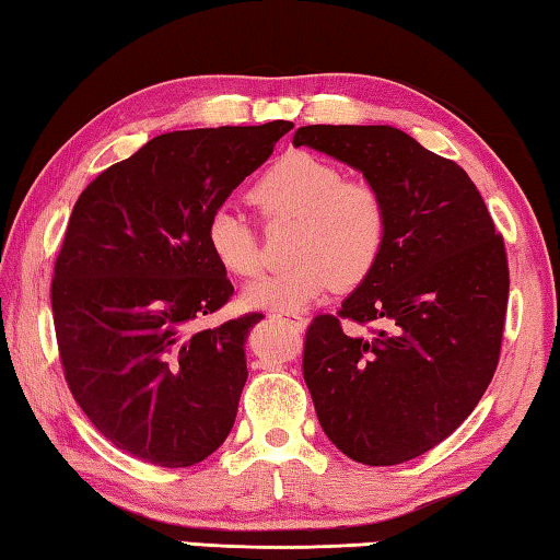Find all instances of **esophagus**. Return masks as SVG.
Returning <instances> with one entry per match:
<instances>
[{
	"label": "esophagus",
	"instance_id": "esophagus-1",
	"mask_svg": "<svg viewBox=\"0 0 560 560\" xmlns=\"http://www.w3.org/2000/svg\"><path fill=\"white\" fill-rule=\"evenodd\" d=\"M273 318L283 320V324H291L293 328H299V330L306 326V318L299 316V314H291V311H277V314H273Z\"/></svg>",
	"mask_w": 560,
	"mask_h": 560
}]
</instances>
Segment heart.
I'll list each match as a JSON object with an SVG mask.
<instances>
[{
	"label": "heart",
	"mask_w": 560,
	"mask_h": 560,
	"mask_svg": "<svg viewBox=\"0 0 560 560\" xmlns=\"http://www.w3.org/2000/svg\"><path fill=\"white\" fill-rule=\"evenodd\" d=\"M264 220H296L291 264L264 273L244 291V303L267 311H303L338 289H355L381 264L390 214L383 195L363 179L303 150L281 155L249 189ZM207 249L224 271L252 277L261 267L257 224L230 205L214 207L205 222Z\"/></svg>",
	"instance_id": "obj_1"
}]
</instances>
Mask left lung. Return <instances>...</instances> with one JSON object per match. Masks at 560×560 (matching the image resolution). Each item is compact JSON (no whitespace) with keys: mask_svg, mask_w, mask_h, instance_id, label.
I'll use <instances>...</instances> for the list:
<instances>
[{"mask_svg":"<svg viewBox=\"0 0 560 560\" xmlns=\"http://www.w3.org/2000/svg\"><path fill=\"white\" fill-rule=\"evenodd\" d=\"M308 145L363 173L383 195L390 234L377 269L316 316L303 381L346 457L390 467L438 447L494 377L509 303L504 236L454 163L390 126H306ZM377 323L355 339L342 320Z\"/></svg>","mask_w":560,"mask_h":560,"instance_id":"8db88e82","label":"left lung"}]
</instances>
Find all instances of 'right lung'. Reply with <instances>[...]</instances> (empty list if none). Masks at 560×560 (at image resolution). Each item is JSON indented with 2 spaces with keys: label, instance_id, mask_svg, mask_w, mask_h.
<instances>
[{
  "label": "right lung",
  "instance_id": "1",
  "mask_svg": "<svg viewBox=\"0 0 560 560\" xmlns=\"http://www.w3.org/2000/svg\"><path fill=\"white\" fill-rule=\"evenodd\" d=\"M291 128L165 132L73 205L51 279L63 377L103 438L132 457L192 467L232 430L246 334L261 314L200 326L234 293L205 222Z\"/></svg>",
  "mask_w": 560,
  "mask_h": 560
}]
</instances>
